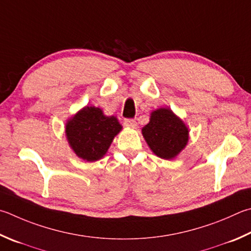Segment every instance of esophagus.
Listing matches in <instances>:
<instances>
[{
	"instance_id": "34e87169",
	"label": "esophagus",
	"mask_w": 251,
	"mask_h": 251,
	"mask_svg": "<svg viewBox=\"0 0 251 251\" xmlns=\"http://www.w3.org/2000/svg\"><path fill=\"white\" fill-rule=\"evenodd\" d=\"M124 125L127 126V127H136V125H137V123H136L135 120H133V118H125L124 120Z\"/></svg>"
}]
</instances>
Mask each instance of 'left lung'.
<instances>
[{
  "label": "left lung",
  "instance_id": "1",
  "mask_svg": "<svg viewBox=\"0 0 251 251\" xmlns=\"http://www.w3.org/2000/svg\"><path fill=\"white\" fill-rule=\"evenodd\" d=\"M150 149L162 159H172L185 147L189 130L170 108H159L151 113L150 122L143 128Z\"/></svg>",
  "mask_w": 251,
  "mask_h": 251
}]
</instances>
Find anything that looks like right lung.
Instances as JSON below:
<instances>
[{
  "mask_svg": "<svg viewBox=\"0 0 251 251\" xmlns=\"http://www.w3.org/2000/svg\"><path fill=\"white\" fill-rule=\"evenodd\" d=\"M122 126L114 116H104L99 107L85 106L68 121L66 135L76 156L95 161L106 153Z\"/></svg>",
  "mask_w": 251,
  "mask_h": 251,
  "instance_id": "1",
  "label": "right lung"
}]
</instances>
